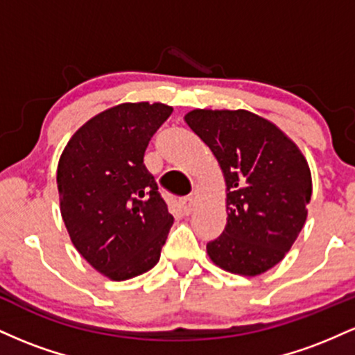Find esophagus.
Wrapping results in <instances>:
<instances>
[{
  "mask_svg": "<svg viewBox=\"0 0 355 355\" xmlns=\"http://www.w3.org/2000/svg\"><path fill=\"white\" fill-rule=\"evenodd\" d=\"M195 205H197V198H195L193 195H189V197L183 198V200H182V210H183V214L189 215L190 211L195 209Z\"/></svg>",
  "mask_w": 355,
  "mask_h": 355,
  "instance_id": "34e87169",
  "label": "esophagus"
}]
</instances>
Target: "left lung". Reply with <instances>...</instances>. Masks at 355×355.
<instances>
[{
	"label": "left lung",
	"mask_w": 355,
	"mask_h": 355,
	"mask_svg": "<svg viewBox=\"0 0 355 355\" xmlns=\"http://www.w3.org/2000/svg\"><path fill=\"white\" fill-rule=\"evenodd\" d=\"M185 121L215 155L227 185L225 230L207 254L232 274H263L291 250L307 218V160L279 126L247 110H191Z\"/></svg>",
	"instance_id": "left-lung-1"
}]
</instances>
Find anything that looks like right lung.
Instances as JSON below:
<instances>
[{"instance_id": "obj_1", "label": "right lung", "mask_w": 355, "mask_h": 355, "mask_svg": "<svg viewBox=\"0 0 355 355\" xmlns=\"http://www.w3.org/2000/svg\"><path fill=\"white\" fill-rule=\"evenodd\" d=\"M173 108L121 103L88 120L58 162L60 210L73 245L112 280L157 266L173 223L144 164L145 150Z\"/></svg>"}]
</instances>
